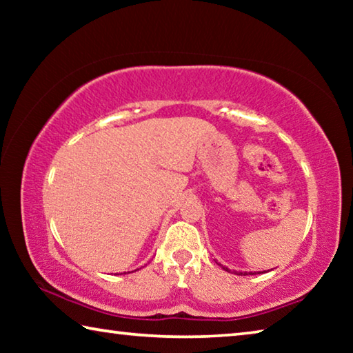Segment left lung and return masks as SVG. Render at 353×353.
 Here are the masks:
<instances>
[{
    "label": "left lung",
    "instance_id": "8db88e82",
    "mask_svg": "<svg viewBox=\"0 0 353 353\" xmlns=\"http://www.w3.org/2000/svg\"><path fill=\"white\" fill-rule=\"evenodd\" d=\"M223 270H225V271H229V270H227V268H225V266H223ZM240 274H243V272H240ZM244 274H248V272H244Z\"/></svg>",
    "mask_w": 353,
    "mask_h": 353
}]
</instances>
